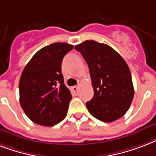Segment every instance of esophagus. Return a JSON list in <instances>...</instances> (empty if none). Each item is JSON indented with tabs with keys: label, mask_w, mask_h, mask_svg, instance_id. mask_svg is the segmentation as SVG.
<instances>
[{
	"label": "esophagus",
	"mask_w": 156,
	"mask_h": 156,
	"mask_svg": "<svg viewBox=\"0 0 156 156\" xmlns=\"http://www.w3.org/2000/svg\"><path fill=\"white\" fill-rule=\"evenodd\" d=\"M71 90H72V91H73V93H78V90H79V87H77V86H74V87H73L71 88Z\"/></svg>",
	"instance_id": "1"
}]
</instances>
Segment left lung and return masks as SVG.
Here are the masks:
<instances>
[{"label":"left lung","mask_w":156,"mask_h":156,"mask_svg":"<svg viewBox=\"0 0 156 156\" xmlns=\"http://www.w3.org/2000/svg\"><path fill=\"white\" fill-rule=\"evenodd\" d=\"M87 63L94 96L86 103L94 117L112 122L128 111L134 95L132 77L122 56L105 44L86 40L76 45Z\"/></svg>","instance_id":"1"}]
</instances>
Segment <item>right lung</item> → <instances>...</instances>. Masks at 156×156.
I'll list each match as a JSON object with an SVG mask.
<instances>
[{
    "instance_id": "1",
    "label": "right lung",
    "mask_w": 156,
    "mask_h": 156,
    "mask_svg": "<svg viewBox=\"0 0 156 156\" xmlns=\"http://www.w3.org/2000/svg\"><path fill=\"white\" fill-rule=\"evenodd\" d=\"M73 46L54 43L39 50L23 69L19 81V101L28 118L53 126L67 115L72 95L64 84L61 62Z\"/></svg>"
}]
</instances>
